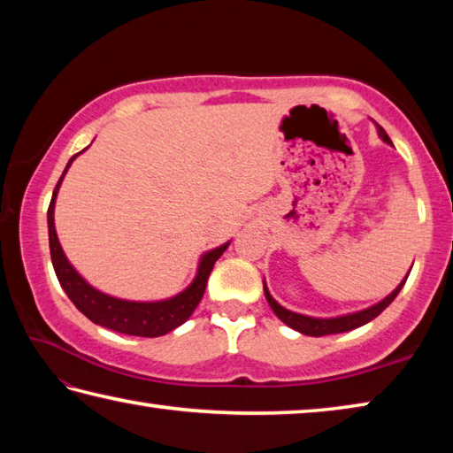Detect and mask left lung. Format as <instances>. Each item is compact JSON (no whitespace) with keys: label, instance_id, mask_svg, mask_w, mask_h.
Returning <instances> with one entry per match:
<instances>
[{"label":"left lung","instance_id":"8db88e82","mask_svg":"<svg viewBox=\"0 0 453 453\" xmlns=\"http://www.w3.org/2000/svg\"><path fill=\"white\" fill-rule=\"evenodd\" d=\"M376 129H378V137L382 139L384 142H388V145H392L390 137H388L382 127L376 125ZM410 271H411V268H410ZM408 274L403 276V280L398 284V287H395L384 300H380L378 304L370 306V308H364V311H358V312L334 316V319H316V316H306V314H300V312H292V311H288V308H284L282 304L276 303L271 292H268V288H266V282H263V284H265V296L268 300V304H271L274 314L279 316V319L284 324H287V326L300 332V334H304V336H316V338H319V336L340 334V332H348V330L360 328V326H364V324H368L370 320H374L376 316L382 314L386 308L392 304V300L398 296V292L402 290L403 284H406Z\"/></svg>","mask_w":453,"mask_h":453}]
</instances>
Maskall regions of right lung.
Wrapping results in <instances>:
<instances>
[{"label":"right lung","mask_w":453,"mask_h":453,"mask_svg":"<svg viewBox=\"0 0 453 453\" xmlns=\"http://www.w3.org/2000/svg\"><path fill=\"white\" fill-rule=\"evenodd\" d=\"M81 153H77L69 158L65 171H63L61 179L58 180V187L53 190L50 211H47V231H50L51 263L55 268V274H58V280L61 284V288L65 290V295L69 296L71 303L77 306V311L83 312L87 319L95 324H99V326L121 332V334H129V336H145V338L163 336L166 332L179 328L180 324H185L190 319V314L195 312V308L198 306V303H201V298L204 295L206 280H209L214 263H217L222 252L228 249L231 241L220 244V247L212 250H206L204 255L198 258V266H196V274L193 282H190L185 290L171 298L149 300V303H142V300H125V298L111 296L91 287V284L75 271V266L67 260L65 252H63L59 244L58 231H55V198H58L63 177L67 174L71 163H73L75 157H79Z\"/></svg>","instance_id":"right-lung-1"}]
</instances>
